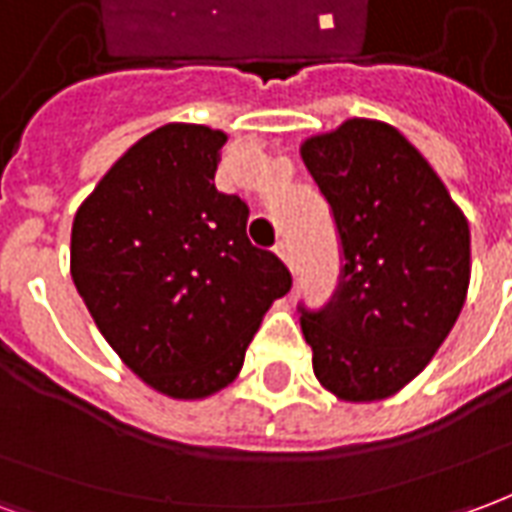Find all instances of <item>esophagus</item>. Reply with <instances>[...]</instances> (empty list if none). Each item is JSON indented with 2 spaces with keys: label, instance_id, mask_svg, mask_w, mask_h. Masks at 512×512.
I'll use <instances>...</instances> for the list:
<instances>
[{
  "label": "esophagus",
  "instance_id": "obj_1",
  "mask_svg": "<svg viewBox=\"0 0 512 512\" xmlns=\"http://www.w3.org/2000/svg\"><path fill=\"white\" fill-rule=\"evenodd\" d=\"M274 252H277L285 263H288L290 268H293V249H290V241H285V238H279L277 246H274Z\"/></svg>",
  "mask_w": 512,
  "mask_h": 512
}]
</instances>
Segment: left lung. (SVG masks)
Returning a JSON list of instances; mask_svg holds the SVG:
<instances>
[{
    "instance_id": "obj_1",
    "label": "left lung",
    "mask_w": 512,
    "mask_h": 512,
    "mask_svg": "<svg viewBox=\"0 0 512 512\" xmlns=\"http://www.w3.org/2000/svg\"><path fill=\"white\" fill-rule=\"evenodd\" d=\"M329 202L343 268L323 310H301L312 370L351 403L417 378L461 315L469 224L439 175L397 128L354 117L301 145Z\"/></svg>"
}]
</instances>
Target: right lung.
Segmentation results:
<instances>
[{"label":"right lung","instance_id":"add662e5","mask_svg":"<svg viewBox=\"0 0 512 512\" xmlns=\"http://www.w3.org/2000/svg\"><path fill=\"white\" fill-rule=\"evenodd\" d=\"M227 136L169 123L142 136L76 211L71 277L106 343L161 395L230 384L293 285L246 238L249 205L213 186Z\"/></svg>","mask_w":512,"mask_h":512}]
</instances>
